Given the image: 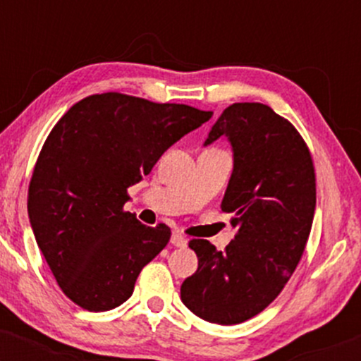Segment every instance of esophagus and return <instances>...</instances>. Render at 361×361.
<instances>
[{
    "mask_svg": "<svg viewBox=\"0 0 361 361\" xmlns=\"http://www.w3.org/2000/svg\"><path fill=\"white\" fill-rule=\"evenodd\" d=\"M171 244H173V246H176V247H185L186 244H188V241H186V238L183 234L175 233L171 235Z\"/></svg>",
    "mask_w": 361,
    "mask_h": 361,
    "instance_id": "34e87169",
    "label": "esophagus"
}]
</instances>
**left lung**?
Here are the masks:
<instances>
[{"label": "left lung", "instance_id": "left-lung-1", "mask_svg": "<svg viewBox=\"0 0 361 361\" xmlns=\"http://www.w3.org/2000/svg\"><path fill=\"white\" fill-rule=\"evenodd\" d=\"M227 135L234 169L221 204L233 214L234 239L224 251L192 239L198 270L181 285L195 316L231 326L271 304L304 255L316 210V169L295 127L263 103H233L205 144Z\"/></svg>", "mask_w": 361, "mask_h": 361}]
</instances>
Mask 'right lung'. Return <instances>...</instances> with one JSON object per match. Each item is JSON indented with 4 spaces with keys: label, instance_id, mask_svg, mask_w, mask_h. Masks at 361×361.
Here are the masks:
<instances>
[{
    "label": "right lung",
    "instance_id": "1",
    "mask_svg": "<svg viewBox=\"0 0 361 361\" xmlns=\"http://www.w3.org/2000/svg\"><path fill=\"white\" fill-rule=\"evenodd\" d=\"M212 114L109 91L82 98L54 126L37 157L27 205L37 244L69 300L103 312L132 295L171 229L147 227L123 210L127 188Z\"/></svg>",
    "mask_w": 361,
    "mask_h": 361
}]
</instances>
